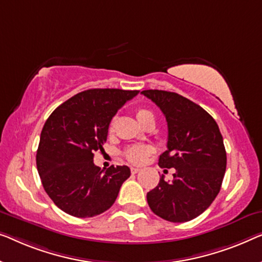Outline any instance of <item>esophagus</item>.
<instances>
[{"mask_svg": "<svg viewBox=\"0 0 262 262\" xmlns=\"http://www.w3.org/2000/svg\"><path fill=\"white\" fill-rule=\"evenodd\" d=\"M139 171H140V169H138V168H131V172L134 173V175H135V173L139 172Z\"/></svg>", "mask_w": 262, "mask_h": 262, "instance_id": "esophagus-1", "label": "esophagus"}]
</instances>
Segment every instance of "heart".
I'll use <instances>...</instances> for the list:
<instances>
[{"label":"heart","instance_id":"obj_1","mask_svg":"<svg viewBox=\"0 0 262 262\" xmlns=\"http://www.w3.org/2000/svg\"><path fill=\"white\" fill-rule=\"evenodd\" d=\"M136 117H137L138 122L140 124H143L146 119H149L150 117H154V115L152 112L149 111V110L139 108L137 110V112H136ZM112 128H113V123L110 124L108 130L112 131ZM151 152H152V149H151L150 146L132 145L125 150V157H126L128 162L134 163V164H142V163L146 161V158L150 156Z\"/></svg>","mask_w":262,"mask_h":262}]
</instances>
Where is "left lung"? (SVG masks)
Instances as JSON below:
<instances>
[{"mask_svg": "<svg viewBox=\"0 0 262 262\" xmlns=\"http://www.w3.org/2000/svg\"><path fill=\"white\" fill-rule=\"evenodd\" d=\"M156 104L168 123V143L158 159L161 168H175L172 182L161 177L147 192L150 209L170 222H187L213 203L221 189L227 155L217 124L206 110L175 92H140Z\"/></svg>", "mask_w": 262, "mask_h": 262, "instance_id": "left-lung-1", "label": "left lung"}]
</instances>
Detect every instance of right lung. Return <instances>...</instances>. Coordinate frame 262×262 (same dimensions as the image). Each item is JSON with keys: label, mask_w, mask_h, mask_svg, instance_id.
I'll list each match as a JSON object with an SVG mask.
<instances>
[{"label": "right lung", "mask_w": 262, "mask_h": 262, "mask_svg": "<svg viewBox=\"0 0 262 262\" xmlns=\"http://www.w3.org/2000/svg\"><path fill=\"white\" fill-rule=\"evenodd\" d=\"M139 91L87 90L72 97L48 117L36 152L45 191L65 213L93 217L115 203L130 177L126 165L101 170L93 152L103 150L108 125L117 111Z\"/></svg>", "instance_id": "1"}]
</instances>
